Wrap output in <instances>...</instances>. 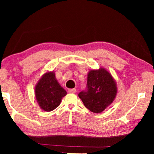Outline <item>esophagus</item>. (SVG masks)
Segmentation results:
<instances>
[{
  "mask_svg": "<svg viewBox=\"0 0 154 154\" xmlns=\"http://www.w3.org/2000/svg\"><path fill=\"white\" fill-rule=\"evenodd\" d=\"M68 92H69V93H75L77 92V90L75 89V88H73V89H69L68 90Z\"/></svg>",
  "mask_w": 154,
  "mask_h": 154,
  "instance_id": "esophagus-1",
  "label": "esophagus"
}]
</instances>
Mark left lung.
Instances as JSON below:
<instances>
[{"label": "left lung", "mask_w": 154, "mask_h": 154, "mask_svg": "<svg viewBox=\"0 0 154 154\" xmlns=\"http://www.w3.org/2000/svg\"><path fill=\"white\" fill-rule=\"evenodd\" d=\"M116 94L117 87L111 75L105 69H100L89 72L86 88L78 96L85 107L99 113L113 102Z\"/></svg>", "instance_id": "left-lung-1"}]
</instances>
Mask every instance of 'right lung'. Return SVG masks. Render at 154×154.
I'll return each mask as SVG.
<instances>
[{
	"label": "right lung",
	"instance_id": "add662e5",
	"mask_svg": "<svg viewBox=\"0 0 154 154\" xmlns=\"http://www.w3.org/2000/svg\"><path fill=\"white\" fill-rule=\"evenodd\" d=\"M66 92L57 82L54 72L43 75L35 88L36 99L40 107L45 111H51L60 105Z\"/></svg>",
	"mask_w": 154,
	"mask_h": 154
}]
</instances>
